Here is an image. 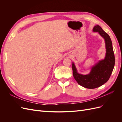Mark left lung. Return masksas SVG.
I'll return each instance as SVG.
<instances>
[{
  "mask_svg": "<svg viewBox=\"0 0 122 122\" xmlns=\"http://www.w3.org/2000/svg\"><path fill=\"white\" fill-rule=\"evenodd\" d=\"M93 31L98 32L105 40L106 53L104 59L96 64L87 75L79 74L73 62L72 64L73 75L77 83L84 87L90 89L98 87L107 81L115 64L112 42L109 36L98 25L95 26Z\"/></svg>",
  "mask_w": 122,
  "mask_h": 122,
  "instance_id": "8db88e82",
  "label": "left lung"
}]
</instances>
